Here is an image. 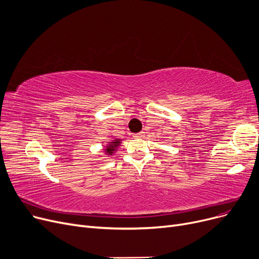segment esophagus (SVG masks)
I'll return each instance as SVG.
<instances>
[{"instance_id": "1", "label": "esophagus", "mask_w": 259, "mask_h": 259, "mask_svg": "<svg viewBox=\"0 0 259 259\" xmlns=\"http://www.w3.org/2000/svg\"><path fill=\"white\" fill-rule=\"evenodd\" d=\"M145 137V132H139V133H135L134 135H133V138L134 139H143Z\"/></svg>"}]
</instances>
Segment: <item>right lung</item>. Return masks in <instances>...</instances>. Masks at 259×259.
<instances>
[{
	"mask_svg": "<svg viewBox=\"0 0 259 259\" xmlns=\"http://www.w3.org/2000/svg\"><path fill=\"white\" fill-rule=\"evenodd\" d=\"M120 145V140L119 139H116V140H113L111 142H109L108 145L106 146L105 148V152L107 155H112L115 151H117L116 149L117 147Z\"/></svg>",
	"mask_w": 259,
	"mask_h": 259,
	"instance_id": "1",
	"label": "right lung"
}]
</instances>
